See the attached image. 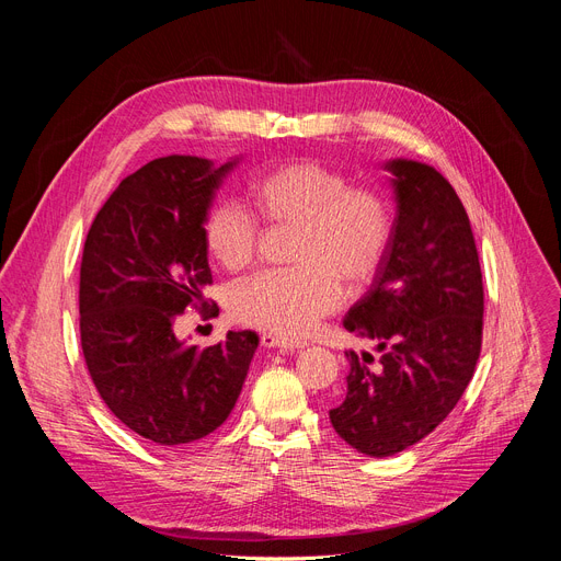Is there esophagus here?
Masks as SVG:
<instances>
[{
  "mask_svg": "<svg viewBox=\"0 0 561 561\" xmlns=\"http://www.w3.org/2000/svg\"><path fill=\"white\" fill-rule=\"evenodd\" d=\"M261 343H263L265 347H284V350H300V347L307 345L305 339H288V336L271 334V332L261 334Z\"/></svg>",
  "mask_w": 561,
  "mask_h": 561,
  "instance_id": "obj_1",
  "label": "esophagus"
}]
</instances>
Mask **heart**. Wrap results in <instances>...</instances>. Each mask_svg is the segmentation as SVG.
Returning a JSON list of instances; mask_svg holds the SVG:
<instances>
[{
  "label": "heart",
  "instance_id": "b5f03b06",
  "mask_svg": "<svg viewBox=\"0 0 561 561\" xmlns=\"http://www.w3.org/2000/svg\"><path fill=\"white\" fill-rule=\"evenodd\" d=\"M252 209L271 227H296L290 259L298 265L236 284L231 316L279 336L307 334L343 302V283L366 284L391 241V211L375 188L350 186L347 176L313 161L286 163L248 188ZM206 252L229 273L256 261L261 225L243 204L220 199L204 216Z\"/></svg>",
  "mask_w": 561,
  "mask_h": 561
}]
</instances>
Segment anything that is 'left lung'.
Here are the masks:
<instances>
[{"label":"left lung","mask_w":561,"mask_h":561,"mask_svg":"<svg viewBox=\"0 0 561 561\" xmlns=\"http://www.w3.org/2000/svg\"><path fill=\"white\" fill-rule=\"evenodd\" d=\"M398 216L366 296L345 330L381 357L345 352L347 393L330 409L339 436L391 457L436 430L473 379L482 350L484 286L473 229L455 188L432 165L396 159Z\"/></svg>","instance_id":"8db88e82"}]
</instances>
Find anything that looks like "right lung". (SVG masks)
I'll use <instances>...</instances> for the list:
<instances>
[{
	"instance_id": "right-lung-1",
	"label": "right lung",
	"mask_w": 561,
	"mask_h": 561,
	"mask_svg": "<svg viewBox=\"0 0 561 561\" xmlns=\"http://www.w3.org/2000/svg\"><path fill=\"white\" fill-rule=\"evenodd\" d=\"M229 161L154 159L121 182L88 229L79 271L83 359L111 414L159 446L193 444L218 430L236 400L259 336L227 332L209 347L174 336L186 309L218 305L202 222ZM207 309L204 310L203 307Z\"/></svg>"
}]
</instances>
